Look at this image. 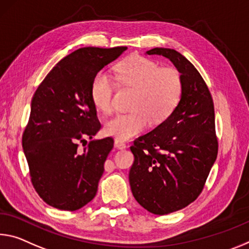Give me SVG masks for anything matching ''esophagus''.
Here are the masks:
<instances>
[{
    "label": "esophagus",
    "instance_id": "1",
    "mask_svg": "<svg viewBox=\"0 0 249 249\" xmlns=\"http://www.w3.org/2000/svg\"><path fill=\"white\" fill-rule=\"evenodd\" d=\"M114 146H115L117 149H124L126 147V144L123 141L116 139L115 141H114Z\"/></svg>",
    "mask_w": 249,
    "mask_h": 249
}]
</instances>
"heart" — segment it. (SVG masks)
<instances>
[{"instance_id":"1","label":"heart","mask_w":249,"mask_h":249,"mask_svg":"<svg viewBox=\"0 0 249 249\" xmlns=\"http://www.w3.org/2000/svg\"><path fill=\"white\" fill-rule=\"evenodd\" d=\"M118 82L134 88L132 108L129 113H121L105 124V133L126 141L139 135L147 127L149 121L160 122L169 116L181 95V80L177 71L160 69L151 58L134 55L116 66ZM115 84L110 75L100 71L94 75L90 84V98L94 106L103 113L113 108Z\"/></svg>"}]
</instances>
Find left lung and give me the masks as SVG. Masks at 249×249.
Masks as SVG:
<instances>
[{
  "label": "left lung",
  "instance_id": "obj_1",
  "mask_svg": "<svg viewBox=\"0 0 249 249\" xmlns=\"http://www.w3.org/2000/svg\"><path fill=\"white\" fill-rule=\"evenodd\" d=\"M146 54L161 55L175 65L181 95L163 123L134 141L129 185L141 206L166 215L194 202L215 163L214 103L202 75L180 53L155 47Z\"/></svg>",
  "mask_w": 249,
  "mask_h": 249
}]
</instances>
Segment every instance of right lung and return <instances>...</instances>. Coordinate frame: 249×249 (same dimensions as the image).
Masks as SVG:
<instances>
[{"label":"right lung","instance_id":"1","mask_svg":"<svg viewBox=\"0 0 249 249\" xmlns=\"http://www.w3.org/2000/svg\"><path fill=\"white\" fill-rule=\"evenodd\" d=\"M126 50L74 51L51 70L34 94L22 145L35 191L50 206L76 211L96 195L114 141H90L83 151L78 143L92 140L101 128L90 98L94 75Z\"/></svg>","mask_w":249,"mask_h":249}]
</instances>
